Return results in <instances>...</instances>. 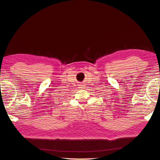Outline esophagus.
<instances>
[{
	"mask_svg": "<svg viewBox=\"0 0 160 160\" xmlns=\"http://www.w3.org/2000/svg\"><path fill=\"white\" fill-rule=\"evenodd\" d=\"M84 85H83V84H82L80 85V88H84Z\"/></svg>",
	"mask_w": 160,
	"mask_h": 160,
	"instance_id": "obj_1",
	"label": "esophagus"
}]
</instances>
